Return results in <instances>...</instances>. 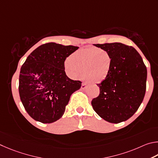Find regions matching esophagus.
Returning a JSON list of instances; mask_svg holds the SVG:
<instances>
[{
	"mask_svg": "<svg viewBox=\"0 0 158 158\" xmlns=\"http://www.w3.org/2000/svg\"><path fill=\"white\" fill-rule=\"evenodd\" d=\"M85 88H86V83H82V85H81V89H85Z\"/></svg>",
	"mask_w": 158,
	"mask_h": 158,
	"instance_id": "esophagus-1",
	"label": "esophagus"
}]
</instances>
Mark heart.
Masks as SVG:
<instances>
[{
    "mask_svg": "<svg viewBox=\"0 0 158 158\" xmlns=\"http://www.w3.org/2000/svg\"><path fill=\"white\" fill-rule=\"evenodd\" d=\"M112 60L106 51L97 48L80 50L72 54L64 63V70L69 77L78 79L83 76L92 83L104 81L111 70Z\"/></svg>",
    "mask_w": 158,
    "mask_h": 158,
    "instance_id": "obj_1",
    "label": "heart"
}]
</instances>
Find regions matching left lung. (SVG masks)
I'll return each instance as SVG.
<instances>
[{"label": "left lung", "instance_id": "1", "mask_svg": "<svg viewBox=\"0 0 158 158\" xmlns=\"http://www.w3.org/2000/svg\"><path fill=\"white\" fill-rule=\"evenodd\" d=\"M94 45L108 52L112 64L108 76L97 85L100 94L92 101L93 109L110 123L125 121L136 112L144 98L147 69L132 46L117 42Z\"/></svg>", "mask_w": 158, "mask_h": 158}]
</instances>
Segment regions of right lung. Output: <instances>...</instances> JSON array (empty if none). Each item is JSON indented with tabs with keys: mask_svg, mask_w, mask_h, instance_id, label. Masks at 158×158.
<instances>
[{
	"mask_svg": "<svg viewBox=\"0 0 158 158\" xmlns=\"http://www.w3.org/2000/svg\"><path fill=\"white\" fill-rule=\"evenodd\" d=\"M79 47L51 42L34 50L22 65L19 92L30 117L43 123L62 117L72 94L82 82L68 77L64 61Z\"/></svg>",
	"mask_w": 158,
	"mask_h": 158,
	"instance_id": "right-lung-1",
	"label": "right lung"
}]
</instances>
